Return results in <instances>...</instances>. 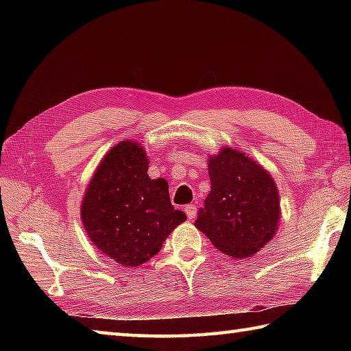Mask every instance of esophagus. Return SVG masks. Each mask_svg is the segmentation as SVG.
Instances as JSON below:
<instances>
[{
  "mask_svg": "<svg viewBox=\"0 0 351 351\" xmlns=\"http://www.w3.org/2000/svg\"><path fill=\"white\" fill-rule=\"evenodd\" d=\"M185 213H187V217L190 220H195L196 219V213H197L196 205H187V206H185Z\"/></svg>",
  "mask_w": 351,
  "mask_h": 351,
  "instance_id": "1",
  "label": "esophagus"
}]
</instances>
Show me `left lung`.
I'll return each mask as SVG.
<instances>
[{
  "label": "left lung",
  "mask_w": 351,
  "mask_h": 351,
  "mask_svg": "<svg viewBox=\"0 0 351 351\" xmlns=\"http://www.w3.org/2000/svg\"><path fill=\"white\" fill-rule=\"evenodd\" d=\"M208 173L211 191L195 226L225 255L253 256L279 228L280 199L273 176L250 155L229 146L208 156Z\"/></svg>",
  "instance_id": "8db88e82"
}]
</instances>
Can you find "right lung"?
Wrapping results in <instances>:
<instances>
[{
    "label": "right lung",
    "instance_id": "obj_1",
    "mask_svg": "<svg viewBox=\"0 0 351 351\" xmlns=\"http://www.w3.org/2000/svg\"><path fill=\"white\" fill-rule=\"evenodd\" d=\"M145 147L122 140L104 155L81 202V220L95 247L123 267L147 263L185 213L170 204L164 178L151 180Z\"/></svg>",
    "mask_w": 351,
    "mask_h": 351
}]
</instances>
